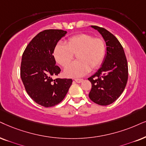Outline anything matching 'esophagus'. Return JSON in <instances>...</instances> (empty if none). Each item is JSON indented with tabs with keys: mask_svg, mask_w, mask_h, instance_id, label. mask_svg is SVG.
<instances>
[{
	"mask_svg": "<svg viewBox=\"0 0 146 146\" xmlns=\"http://www.w3.org/2000/svg\"><path fill=\"white\" fill-rule=\"evenodd\" d=\"M75 82H77V83H78V84H79V83L83 82V79H75Z\"/></svg>",
	"mask_w": 146,
	"mask_h": 146,
	"instance_id": "obj_1",
	"label": "esophagus"
}]
</instances>
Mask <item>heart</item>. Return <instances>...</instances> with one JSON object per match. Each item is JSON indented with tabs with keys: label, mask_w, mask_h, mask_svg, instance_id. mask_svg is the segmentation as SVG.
I'll use <instances>...</instances> for the list:
<instances>
[{
	"label": "heart",
	"mask_w": 146,
	"mask_h": 146,
	"mask_svg": "<svg viewBox=\"0 0 146 146\" xmlns=\"http://www.w3.org/2000/svg\"><path fill=\"white\" fill-rule=\"evenodd\" d=\"M106 45L104 40L94 38L87 34L71 37L66 45L57 44L54 49L56 61L63 68L67 67L76 55L77 61L64 71V75L70 77H79L101 65L105 57Z\"/></svg>",
	"instance_id": "1"
}]
</instances>
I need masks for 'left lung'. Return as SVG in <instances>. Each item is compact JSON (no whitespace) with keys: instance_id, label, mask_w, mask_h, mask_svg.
<instances>
[{"instance_id":"8db88e82","label":"left lung","mask_w":146,"mask_h":146,"mask_svg":"<svg viewBox=\"0 0 146 146\" xmlns=\"http://www.w3.org/2000/svg\"><path fill=\"white\" fill-rule=\"evenodd\" d=\"M91 27L104 38L106 54L102 67L88 78L92 84L89 97L96 104L106 106L117 100L124 91L128 79V64L124 50L117 38L103 27Z\"/></svg>"}]
</instances>
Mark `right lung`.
Wrapping results in <instances>:
<instances>
[{"label":"right lung","instance_id":"right-lung-1","mask_svg":"<svg viewBox=\"0 0 146 146\" xmlns=\"http://www.w3.org/2000/svg\"><path fill=\"white\" fill-rule=\"evenodd\" d=\"M67 34L62 29H46L32 40L22 55L21 78L27 93L34 102L44 107L60 103L71 86V79L56 78L60 69L53 56L55 46Z\"/></svg>","mask_w":146,"mask_h":146}]
</instances>
